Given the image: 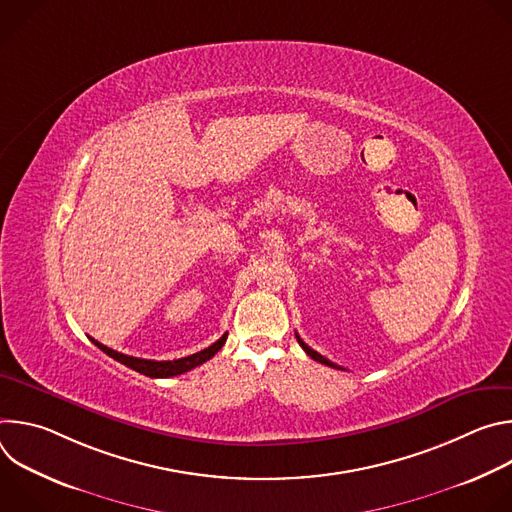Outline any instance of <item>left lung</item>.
I'll use <instances>...</instances> for the list:
<instances>
[{"mask_svg": "<svg viewBox=\"0 0 512 512\" xmlns=\"http://www.w3.org/2000/svg\"><path fill=\"white\" fill-rule=\"evenodd\" d=\"M296 338H298L300 346L306 350V354H308V356H312L314 360H318V362H322V364H328V367H332V369H342V367H338V364H334L332 360H328V358H324L322 354H318L316 350H312V348H310V346H308V344H306V342H304V340H302L298 334H296Z\"/></svg>", "mask_w": 512, "mask_h": 512, "instance_id": "8db88e82", "label": "left lung"}]
</instances>
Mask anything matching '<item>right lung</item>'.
Instances as JSON below:
<instances>
[{
    "label": "right lung",
    "instance_id": "1",
    "mask_svg": "<svg viewBox=\"0 0 512 512\" xmlns=\"http://www.w3.org/2000/svg\"><path fill=\"white\" fill-rule=\"evenodd\" d=\"M91 342L101 348L105 354H109L111 358H115L117 362L125 364V367L145 375V377H152V379H166V377H176V375H182L194 367H198V364L210 360L218 350L223 348V344L227 342V334H223L221 338H218L214 344H210L208 348L196 352V354H190V356H184V358H176V360H148V358H135V356H127V354H121L117 350H111L109 346L97 342L95 338H91Z\"/></svg>",
    "mask_w": 512,
    "mask_h": 512
}]
</instances>
